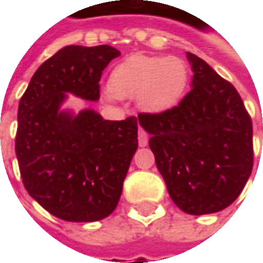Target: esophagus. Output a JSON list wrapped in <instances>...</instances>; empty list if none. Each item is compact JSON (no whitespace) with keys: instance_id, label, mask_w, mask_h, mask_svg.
Wrapping results in <instances>:
<instances>
[{"instance_id":"obj_1","label":"esophagus","mask_w":263,"mask_h":263,"mask_svg":"<svg viewBox=\"0 0 263 263\" xmlns=\"http://www.w3.org/2000/svg\"><path fill=\"white\" fill-rule=\"evenodd\" d=\"M148 134L143 131V129H139L138 132V142H139V146H146L148 145Z\"/></svg>"}]
</instances>
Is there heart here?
<instances>
[{
	"label": "heart",
	"mask_w": 263,
	"mask_h": 263,
	"mask_svg": "<svg viewBox=\"0 0 263 263\" xmlns=\"http://www.w3.org/2000/svg\"><path fill=\"white\" fill-rule=\"evenodd\" d=\"M189 86V69L177 58L132 56L117 65L109 76L108 98L137 97L139 108L163 112L173 108Z\"/></svg>",
	"instance_id": "obj_1"
}]
</instances>
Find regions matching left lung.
I'll list each match as a JSON object with an SVG mask.
<instances>
[{"label": "left lung", "mask_w": 263, "mask_h": 263, "mask_svg": "<svg viewBox=\"0 0 263 263\" xmlns=\"http://www.w3.org/2000/svg\"><path fill=\"white\" fill-rule=\"evenodd\" d=\"M192 90L179 105L139 114L173 203L203 215L227 209L241 194L254 165L252 121L230 81L187 52Z\"/></svg>", "instance_id": "obj_1"}]
</instances>
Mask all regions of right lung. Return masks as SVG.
Here are the masks:
<instances>
[{
    "label": "right lung",
    "instance_id": "1",
    "mask_svg": "<svg viewBox=\"0 0 263 263\" xmlns=\"http://www.w3.org/2000/svg\"><path fill=\"white\" fill-rule=\"evenodd\" d=\"M118 56L108 45L65 46L39 66L21 98V177L29 196L60 220H103L120 201L138 148L137 117L108 121L91 108H62L67 94L97 101L101 73Z\"/></svg>",
    "mask_w": 263,
    "mask_h": 263
}]
</instances>
